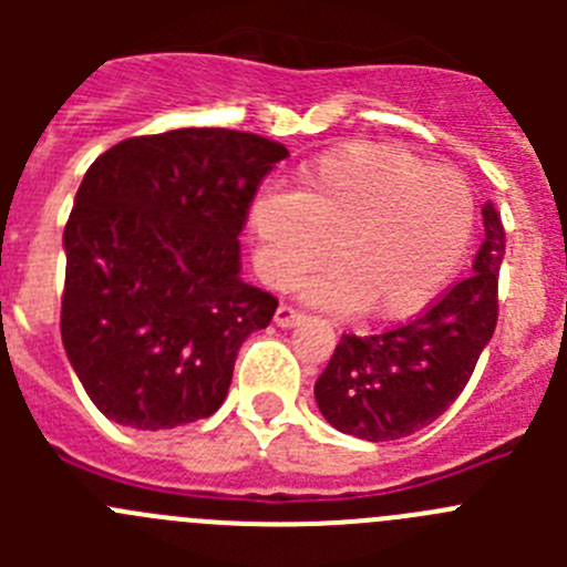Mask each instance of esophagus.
<instances>
[{"instance_id":"34e87169","label":"esophagus","mask_w":567,"mask_h":567,"mask_svg":"<svg viewBox=\"0 0 567 567\" xmlns=\"http://www.w3.org/2000/svg\"><path fill=\"white\" fill-rule=\"evenodd\" d=\"M300 320H303V315H300L298 309L287 307V303H280L278 312H275V327L280 329H292L295 323H300Z\"/></svg>"}]
</instances>
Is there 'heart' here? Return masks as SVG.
<instances>
[{
    "label": "heart",
    "instance_id": "obj_1",
    "mask_svg": "<svg viewBox=\"0 0 567 567\" xmlns=\"http://www.w3.org/2000/svg\"><path fill=\"white\" fill-rule=\"evenodd\" d=\"M474 227V195L452 167L389 144L327 150L295 178V193H260L249 209L258 272L307 284L315 307L369 320L417 315L454 278Z\"/></svg>",
    "mask_w": 567,
    "mask_h": 567
}]
</instances>
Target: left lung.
Masks as SVG:
<instances>
[{"instance_id": "left-lung-1", "label": "left lung", "mask_w": 567, "mask_h": 567, "mask_svg": "<svg viewBox=\"0 0 567 567\" xmlns=\"http://www.w3.org/2000/svg\"><path fill=\"white\" fill-rule=\"evenodd\" d=\"M485 238L474 272L432 309L383 334H343L315 383L320 414L338 432L385 443L420 432L460 398L497 327L505 229L483 207Z\"/></svg>"}]
</instances>
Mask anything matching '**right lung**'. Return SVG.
<instances>
[{
	"label": "right lung",
	"mask_w": 567,
	"mask_h": 567,
	"mask_svg": "<svg viewBox=\"0 0 567 567\" xmlns=\"http://www.w3.org/2000/svg\"><path fill=\"white\" fill-rule=\"evenodd\" d=\"M287 155L264 135L184 127L90 164L62 238V343L104 417L164 432L221 409L240 343L278 309L240 278L238 235Z\"/></svg>",
	"instance_id": "obj_1"
}]
</instances>
